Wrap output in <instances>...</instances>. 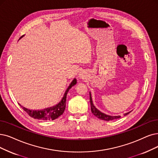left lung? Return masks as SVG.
<instances>
[{"instance_id":"left-lung-1","label":"left lung","mask_w":158,"mask_h":158,"mask_svg":"<svg viewBox=\"0 0 158 158\" xmlns=\"http://www.w3.org/2000/svg\"><path fill=\"white\" fill-rule=\"evenodd\" d=\"M89 100H90V105H91V112L93 114L98 117V118L101 119V120H104V121H111V120L113 119H117L121 117V116H110V115H106L104 113L100 112L99 110H98L94 106L93 102H92V98H91V93H89ZM128 113H130V112H128L127 113H125L124 115H127Z\"/></svg>"}]
</instances>
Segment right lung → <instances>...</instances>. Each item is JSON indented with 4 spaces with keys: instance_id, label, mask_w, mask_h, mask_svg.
<instances>
[{
    "instance_id": "1",
    "label": "right lung",
    "mask_w": 158,
    "mask_h": 158,
    "mask_svg": "<svg viewBox=\"0 0 158 158\" xmlns=\"http://www.w3.org/2000/svg\"><path fill=\"white\" fill-rule=\"evenodd\" d=\"M76 84H77V80L74 79L71 83L70 85L67 88V89L66 90L64 94V96L61 100V102L56 106L50 107V108H45L42 110H30L27 108H24V107H23L21 104L19 105L24 110V111H26L28 113V115L31 117L35 119L43 120V121H53V120L57 118L64 113L66 107L67 94L69 90Z\"/></svg>"
}]
</instances>
